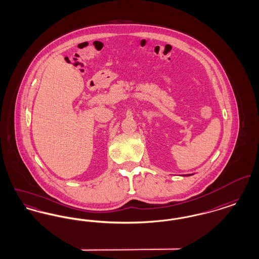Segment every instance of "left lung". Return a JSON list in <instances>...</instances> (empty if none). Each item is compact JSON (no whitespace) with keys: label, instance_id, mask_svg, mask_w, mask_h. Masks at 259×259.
<instances>
[{"label":"left lung","instance_id":"left-lung-1","mask_svg":"<svg viewBox=\"0 0 259 259\" xmlns=\"http://www.w3.org/2000/svg\"><path fill=\"white\" fill-rule=\"evenodd\" d=\"M192 175H193V174H192ZM186 176H191V174H190V175H186Z\"/></svg>","mask_w":259,"mask_h":259}]
</instances>
